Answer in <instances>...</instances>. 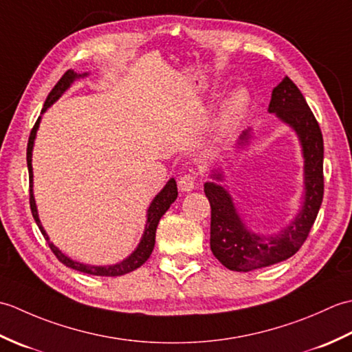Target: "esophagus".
I'll use <instances>...</instances> for the list:
<instances>
[{
  "label": "esophagus",
  "instance_id": "1",
  "mask_svg": "<svg viewBox=\"0 0 352 352\" xmlns=\"http://www.w3.org/2000/svg\"><path fill=\"white\" fill-rule=\"evenodd\" d=\"M197 172H189V174L183 175L180 180H178V188L182 192H190L195 189V182H197Z\"/></svg>",
  "mask_w": 352,
  "mask_h": 352
}]
</instances>
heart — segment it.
Returning a JSON list of instances; mask_svg holds the SVG:
<instances>
[{
	"label": "heart",
	"instance_id": "heart-1",
	"mask_svg": "<svg viewBox=\"0 0 352 352\" xmlns=\"http://www.w3.org/2000/svg\"><path fill=\"white\" fill-rule=\"evenodd\" d=\"M250 106V95L245 89H236L221 104L218 116L214 119V130L219 134L228 133L241 122Z\"/></svg>",
	"mask_w": 352,
	"mask_h": 352
}]
</instances>
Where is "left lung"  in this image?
I'll return each instance as SVG.
<instances>
[{
  "label": "left lung",
  "mask_w": 352,
  "mask_h": 352,
  "mask_svg": "<svg viewBox=\"0 0 352 352\" xmlns=\"http://www.w3.org/2000/svg\"><path fill=\"white\" fill-rule=\"evenodd\" d=\"M269 113L295 130L304 157V201L300 212L278 234L252 233L239 216L233 198L221 184L207 182L206 197L210 201V248L213 256L230 271L248 272L252 269L280 263L301 248L307 239L324 198V139L315 115L300 89L289 77L274 87ZM251 129L239 138V146L248 145ZM212 178L221 182L214 170Z\"/></svg>",
  "instance_id": "1"
}]
</instances>
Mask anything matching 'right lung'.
Returning <instances> with one entry per match:
<instances>
[{"mask_svg": "<svg viewBox=\"0 0 352 352\" xmlns=\"http://www.w3.org/2000/svg\"><path fill=\"white\" fill-rule=\"evenodd\" d=\"M87 74H77L74 72L72 69L66 71L63 74V77L57 81V85L52 87V91L50 92L47 101L43 104V109H42V113L45 110H47L52 102L56 100H58L62 96V94L68 89L74 81L77 78L81 77H86ZM39 124H41V116L37 118V121L33 126L32 133H30V138H28V145H27V166H28V175H30V208H32V213H33V218L37 223V227H39L41 233L43 234L45 241L48 242L51 251L54 252V256L62 261L65 266L76 269V271L80 272H85L89 275H96V276H119V275H124V274H129L134 269L140 267L142 265L145 263V261L151 256V252L154 250V243H155V230L157 226H159V221L162 216L166 213L168 208L170 207V204L174 203L178 197V190H177V183L174 178H170V180L166 183V186L157 193L155 198L153 199V203L149 204L148 207V212H146V226H145V231L144 234H142L140 242L138 245V248L133 251V254H130L129 257L125 260L119 261L116 265H109V266H92V265H85V263H80V261H76L69 258L68 256H65V254L57 248V246L50 241V237L47 234V231L43 230L41 219H39V214H37V207H36V201H34V195H33V166H32V155H33V146H34V139H36V133L37 129H39Z\"/></svg>", "mask_w": 352, "mask_h": 352, "instance_id": "1", "label": "right lung"}]
</instances>
